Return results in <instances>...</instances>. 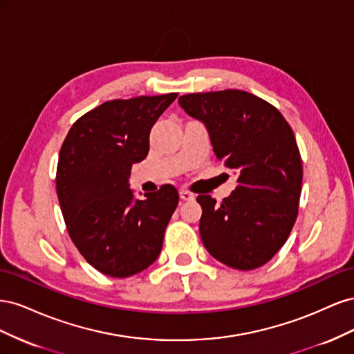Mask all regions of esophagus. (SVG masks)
Returning a JSON list of instances; mask_svg holds the SVG:
<instances>
[{"label":"esophagus","instance_id":"1","mask_svg":"<svg viewBox=\"0 0 354 354\" xmlns=\"http://www.w3.org/2000/svg\"><path fill=\"white\" fill-rule=\"evenodd\" d=\"M180 198L183 199V201H192V199H195V195L192 194V192H189V190H186V189H180Z\"/></svg>","mask_w":354,"mask_h":354}]
</instances>
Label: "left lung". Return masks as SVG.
<instances>
[{
    "label": "left lung",
    "mask_w": 354,
    "mask_h": 354,
    "mask_svg": "<svg viewBox=\"0 0 354 354\" xmlns=\"http://www.w3.org/2000/svg\"><path fill=\"white\" fill-rule=\"evenodd\" d=\"M178 104L205 124L218 162L238 176L221 203L209 195L196 199L203 246L232 269L261 267L298 216L303 162L292 128L273 104L242 90L185 94Z\"/></svg>",
    "instance_id": "1"
}]
</instances>
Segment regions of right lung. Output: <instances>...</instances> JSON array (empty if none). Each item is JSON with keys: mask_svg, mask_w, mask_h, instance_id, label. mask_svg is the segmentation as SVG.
Wrapping results in <instances>:
<instances>
[{"mask_svg": "<svg viewBox=\"0 0 354 354\" xmlns=\"http://www.w3.org/2000/svg\"><path fill=\"white\" fill-rule=\"evenodd\" d=\"M177 93L109 100L82 115L62 145L56 190L68 233L94 269L128 277L147 269L162 250L178 203L164 185L134 199L128 178L149 152V134Z\"/></svg>", "mask_w": 354, "mask_h": 354, "instance_id": "obj_1", "label": "right lung"}]
</instances>
